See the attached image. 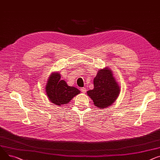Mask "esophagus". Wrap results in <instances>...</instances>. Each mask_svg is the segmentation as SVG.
Returning a JSON list of instances; mask_svg holds the SVG:
<instances>
[{"label": "esophagus", "mask_w": 160, "mask_h": 160, "mask_svg": "<svg viewBox=\"0 0 160 160\" xmlns=\"http://www.w3.org/2000/svg\"><path fill=\"white\" fill-rule=\"evenodd\" d=\"M81 91L82 93H86V92H87V90H86V88H84V87L81 88Z\"/></svg>", "instance_id": "1"}]
</instances>
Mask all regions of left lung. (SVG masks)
Masks as SVG:
<instances>
[{
    "mask_svg": "<svg viewBox=\"0 0 160 160\" xmlns=\"http://www.w3.org/2000/svg\"><path fill=\"white\" fill-rule=\"evenodd\" d=\"M93 89L87 91L93 105L100 108H105L113 104L120 93V87L112 70L106 67L98 70L93 79Z\"/></svg>",
    "mask_w": 160,
    "mask_h": 160,
    "instance_id": "obj_1",
    "label": "left lung"
}]
</instances>
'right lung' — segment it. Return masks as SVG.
<instances>
[{
    "label": "right lung",
    "instance_id": "right-lung-1",
    "mask_svg": "<svg viewBox=\"0 0 160 160\" xmlns=\"http://www.w3.org/2000/svg\"><path fill=\"white\" fill-rule=\"evenodd\" d=\"M46 93L50 101L57 105L67 104L80 91L68 86L65 81L61 79L59 72H53L50 76L46 85Z\"/></svg>",
    "mask_w": 160,
    "mask_h": 160
}]
</instances>
